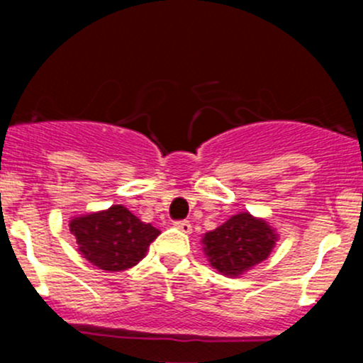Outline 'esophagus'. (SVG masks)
I'll return each mask as SVG.
<instances>
[{"mask_svg": "<svg viewBox=\"0 0 363 363\" xmlns=\"http://www.w3.org/2000/svg\"><path fill=\"white\" fill-rule=\"evenodd\" d=\"M174 226L179 230V232H182V233H191V228H193L191 223H189V221H175Z\"/></svg>", "mask_w": 363, "mask_h": 363, "instance_id": "1", "label": "esophagus"}]
</instances>
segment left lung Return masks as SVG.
Returning a JSON list of instances; mask_svg holds the SVG:
<instances>
[{"instance_id": "1", "label": "left lung", "mask_w": 363, "mask_h": 363, "mask_svg": "<svg viewBox=\"0 0 363 363\" xmlns=\"http://www.w3.org/2000/svg\"><path fill=\"white\" fill-rule=\"evenodd\" d=\"M279 233L263 218L239 212L203 235V252L221 276L239 277L270 256Z\"/></svg>"}]
</instances>
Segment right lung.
<instances>
[{
    "mask_svg": "<svg viewBox=\"0 0 363 363\" xmlns=\"http://www.w3.org/2000/svg\"><path fill=\"white\" fill-rule=\"evenodd\" d=\"M69 232L80 255L107 272H121L137 265L160 230L144 223L124 205L87 212L69 219Z\"/></svg>",
    "mask_w": 363,
    "mask_h": 363,
    "instance_id": "right-lung-1",
    "label": "right lung"
}]
</instances>
